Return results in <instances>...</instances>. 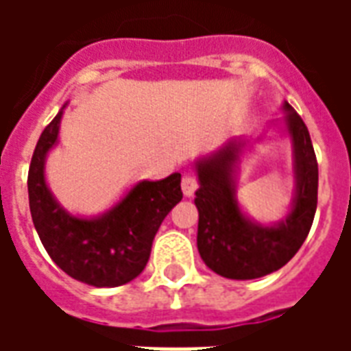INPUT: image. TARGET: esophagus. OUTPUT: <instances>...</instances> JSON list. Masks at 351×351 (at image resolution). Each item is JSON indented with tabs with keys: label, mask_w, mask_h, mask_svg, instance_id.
I'll list each match as a JSON object with an SVG mask.
<instances>
[{
	"label": "esophagus",
	"mask_w": 351,
	"mask_h": 351,
	"mask_svg": "<svg viewBox=\"0 0 351 351\" xmlns=\"http://www.w3.org/2000/svg\"><path fill=\"white\" fill-rule=\"evenodd\" d=\"M182 191H184V195L186 197H191L193 193H195V190H197V178L195 176H191V175H186L182 178Z\"/></svg>",
	"instance_id": "esophagus-1"
}]
</instances>
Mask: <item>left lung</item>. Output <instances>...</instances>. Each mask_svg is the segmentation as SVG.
Segmentation results:
<instances>
[{
  "mask_svg": "<svg viewBox=\"0 0 351 351\" xmlns=\"http://www.w3.org/2000/svg\"><path fill=\"white\" fill-rule=\"evenodd\" d=\"M284 116L272 125L291 143L293 197L287 214L263 223L239 201V173L252 141L231 137L193 161L199 188L197 250L205 265L231 280H254L278 271L293 258L308 235L317 205V161L308 128L284 101Z\"/></svg>",
  "mask_w": 351,
  "mask_h": 351,
  "instance_id": "left-lung-1",
  "label": "left lung"
}]
</instances>
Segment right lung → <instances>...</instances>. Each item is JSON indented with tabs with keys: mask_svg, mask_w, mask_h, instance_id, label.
<instances>
[{
	"mask_svg": "<svg viewBox=\"0 0 351 351\" xmlns=\"http://www.w3.org/2000/svg\"><path fill=\"white\" fill-rule=\"evenodd\" d=\"M65 107L35 146L27 173L32 220L45 250L65 274L93 287L123 286L145 271L161 221L180 203V173L138 180L101 214H71L54 197L45 175L50 150L60 143Z\"/></svg>",
	"mask_w": 351,
	"mask_h": 351,
	"instance_id": "right-lung-1",
	"label": "right lung"
}]
</instances>
